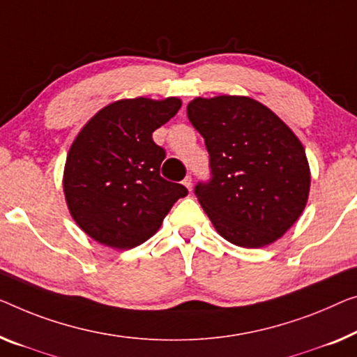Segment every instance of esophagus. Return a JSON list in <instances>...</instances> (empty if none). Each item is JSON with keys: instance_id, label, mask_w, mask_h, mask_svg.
Here are the masks:
<instances>
[{"instance_id": "34e87169", "label": "esophagus", "mask_w": 357, "mask_h": 357, "mask_svg": "<svg viewBox=\"0 0 357 357\" xmlns=\"http://www.w3.org/2000/svg\"><path fill=\"white\" fill-rule=\"evenodd\" d=\"M183 184H184L185 188H188L189 190L192 189V176H185V178L183 179Z\"/></svg>"}]
</instances>
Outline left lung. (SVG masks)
I'll return each instance as SVG.
<instances>
[{"label": "left lung", "mask_w": 357, "mask_h": 357, "mask_svg": "<svg viewBox=\"0 0 357 357\" xmlns=\"http://www.w3.org/2000/svg\"><path fill=\"white\" fill-rule=\"evenodd\" d=\"M188 116L205 139L210 179L194 192L226 241L269 245L290 229L310 194V165L294 131L258 100L195 98Z\"/></svg>", "instance_id": "8db88e82"}]
</instances>
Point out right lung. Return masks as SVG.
Instances as JSON below:
<instances>
[{
	"label": "right lung",
	"mask_w": 357,
	"mask_h": 357,
	"mask_svg": "<svg viewBox=\"0 0 357 357\" xmlns=\"http://www.w3.org/2000/svg\"><path fill=\"white\" fill-rule=\"evenodd\" d=\"M181 109L178 98L123 99L99 110L68 151L63 192L77 225L112 248L141 245L160 227L183 184L160 176L165 149L152 132Z\"/></svg>",
	"instance_id": "1"
}]
</instances>
